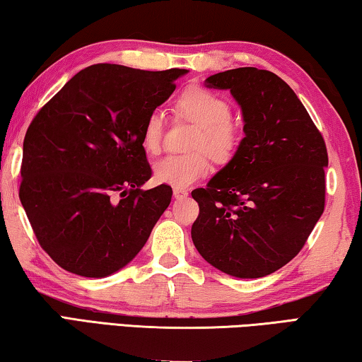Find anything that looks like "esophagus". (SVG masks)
<instances>
[{
  "label": "esophagus",
  "instance_id": "34e87169",
  "mask_svg": "<svg viewBox=\"0 0 362 362\" xmlns=\"http://www.w3.org/2000/svg\"><path fill=\"white\" fill-rule=\"evenodd\" d=\"M188 192L183 188H174V198L175 199H182V198H187Z\"/></svg>",
  "mask_w": 362,
  "mask_h": 362
}]
</instances>
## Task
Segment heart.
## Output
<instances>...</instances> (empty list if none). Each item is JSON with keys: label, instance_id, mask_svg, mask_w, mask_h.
I'll list each match as a JSON object with an SVG mask.
<instances>
[{"label": "heart", "instance_id": "1", "mask_svg": "<svg viewBox=\"0 0 362 362\" xmlns=\"http://www.w3.org/2000/svg\"><path fill=\"white\" fill-rule=\"evenodd\" d=\"M177 113L198 124L189 144L194 151L168 155L153 166L158 183L174 188H187L207 175L211 158L218 164L230 163L241 142V131L231 121V103L223 95L203 86H192L175 100ZM164 140V116L151 112L142 127L144 148L156 155Z\"/></svg>", "mask_w": 362, "mask_h": 362}]
</instances>
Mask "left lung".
Instances as JSON below:
<instances>
[{
	"instance_id": "left-lung-1",
	"label": "left lung",
	"mask_w": 362,
	"mask_h": 362,
	"mask_svg": "<svg viewBox=\"0 0 362 362\" xmlns=\"http://www.w3.org/2000/svg\"><path fill=\"white\" fill-rule=\"evenodd\" d=\"M241 105L246 137L236 155L192 192V240L206 262L236 278H262L296 257L324 212L326 142L278 75L254 66L206 79Z\"/></svg>"
}]
</instances>
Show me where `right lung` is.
<instances>
[{"instance_id": "add662e5", "label": "right lung", "mask_w": 362, "mask_h": 362, "mask_svg": "<svg viewBox=\"0 0 362 362\" xmlns=\"http://www.w3.org/2000/svg\"><path fill=\"white\" fill-rule=\"evenodd\" d=\"M185 73L90 65L28 126L19 198L40 246L66 272H118L168 209L173 188L142 189L151 177L142 127Z\"/></svg>"}]
</instances>
